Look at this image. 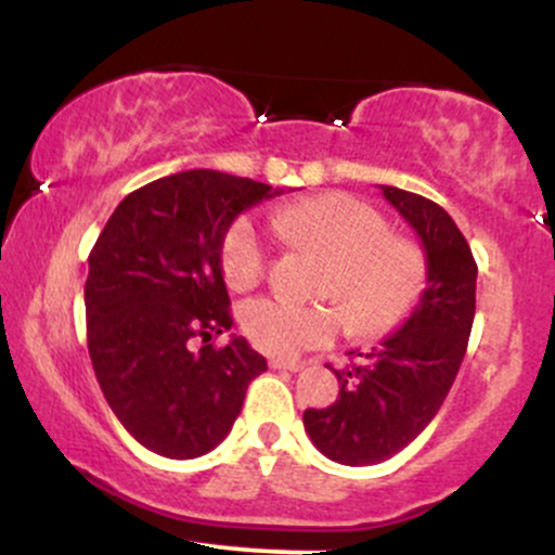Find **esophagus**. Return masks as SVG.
Listing matches in <instances>:
<instances>
[{"label":"esophagus","instance_id":"obj_1","mask_svg":"<svg viewBox=\"0 0 555 555\" xmlns=\"http://www.w3.org/2000/svg\"><path fill=\"white\" fill-rule=\"evenodd\" d=\"M269 365L273 367V371H289V373H297L305 367L299 360H284V358H271Z\"/></svg>","mask_w":555,"mask_h":555}]
</instances>
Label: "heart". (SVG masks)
Wrapping results in <instances>:
<instances>
[{
    "label": "heart",
    "instance_id": "heart-1",
    "mask_svg": "<svg viewBox=\"0 0 555 555\" xmlns=\"http://www.w3.org/2000/svg\"><path fill=\"white\" fill-rule=\"evenodd\" d=\"M273 224L297 245L331 260L323 297L336 302L302 305L258 297L242 308V328L260 352L295 358L323 347L347 326L360 336L399 328L428 286V258L415 240L391 234L378 208L354 195L331 193L276 211ZM269 269L266 234L250 216L227 229L221 271L232 289H253Z\"/></svg>",
    "mask_w": 555,
    "mask_h": 555
}]
</instances>
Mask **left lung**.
Returning <instances> with one entry per match:
<instances>
[{"mask_svg": "<svg viewBox=\"0 0 555 555\" xmlns=\"http://www.w3.org/2000/svg\"><path fill=\"white\" fill-rule=\"evenodd\" d=\"M380 190L423 242L428 286L399 331L334 371L341 386L334 404L305 410L315 449L349 467L391 460L428 428L460 373L475 321L477 266L454 219L423 195Z\"/></svg>", "mask_w": 555, "mask_h": 555, "instance_id": "8db88e82", "label": "left lung"}]
</instances>
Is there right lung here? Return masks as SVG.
I'll return each instance as SVG.
<instances>
[{"mask_svg":"<svg viewBox=\"0 0 555 555\" xmlns=\"http://www.w3.org/2000/svg\"><path fill=\"white\" fill-rule=\"evenodd\" d=\"M271 184L190 169L114 208L88 258V352L101 391L140 446L195 460L232 430L266 358L232 328L221 242Z\"/></svg>","mask_w":555,"mask_h":555,"instance_id":"right-lung-1","label":"right lung"}]
</instances>
